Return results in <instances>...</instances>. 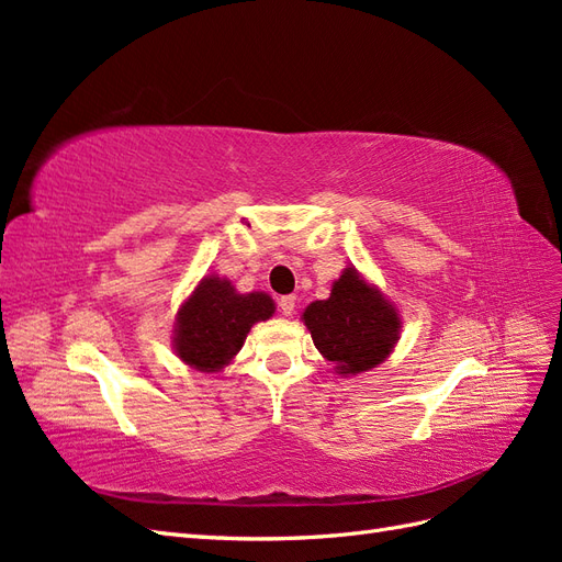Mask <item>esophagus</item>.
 I'll use <instances>...</instances> for the list:
<instances>
[{
    "label": "esophagus",
    "instance_id": "1",
    "mask_svg": "<svg viewBox=\"0 0 562 562\" xmlns=\"http://www.w3.org/2000/svg\"><path fill=\"white\" fill-rule=\"evenodd\" d=\"M279 310H281L283 316H291L295 312V295L279 297Z\"/></svg>",
    "mask_w": 562,
    "mask_h": 562
}]
</instances>
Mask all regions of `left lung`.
Here are the masks:
<instances>
[{
	"mask_svg": "<svg viewBox=\"0 0 562 562\" xmlns=\"http://www.w3.org/2000/svg\"><path fill=\"white\" fill-rule=\"evenodd\" d=\"M302 318L316 349L335 363L339 375L380 366L401 330L398 312L351 267L333 283L330 297L312 302Z\"/></svg>",
	"mask_w": 562,
	"mask_h": 562,
	"instance_id": "left-lung-1",
	"label": "left lung"
}]
</instances>
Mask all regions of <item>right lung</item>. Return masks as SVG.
Masks as SVG:
<instances>
[{
	"label": "right lung",
	"mask_w": 562,
	"mask_h": 562,
	"mask_svg": "<svg viewBox=\"0 0 562 562\" xmlns=\"http://www.w3.org/2000/svg\"><path fill=\"white\" fill-rule=\"evenodd\" d=\"M271 314L274 300L269 295H239L227 279L209 277L178 312L176 351L187 366L215 372L239 353L252 323Z\"/></svg>",
	"instance_id": "right-lung-1"
}]
</instances>
